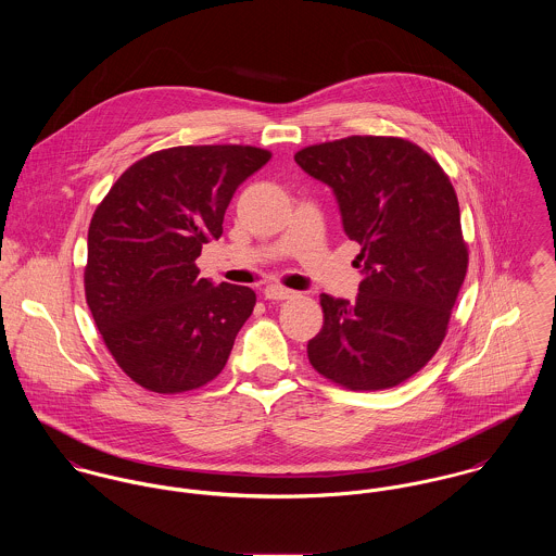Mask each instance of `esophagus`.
<instances>
[{
	"label": "esophagus",
	"instance_id": "34e87169",
	"mask_svg": "<svg viewBox=\"0 0 556 556\" xmlns=\"http://www.w3.org/2000/svg\"><path fill=\"white\" fill-rule=\"evenodd\" d=\"M263 295H265V300H271V302H282V300H291V298H295V291H289V289H282V287H276V285H271V287H265Z\"/></svg>",
	"mask_w": 556,
	"mask_h": 556
}]
</instances>
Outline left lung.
<instances>
[{
	"label": "left lung",
	"instance_id": "8db88e82",
	"mask_svg": "<svg viewBox=\"0 0 556 556\" xmlns=\"http://www.w3.org/2000/svg\"><path fill=\"white\" fill-rule=\"evenodd\" d=\"M295 162L333 190L342 229L362 245L357 300L320 295L308 359L349 390H388L441 346L467 276L458 197L439 162L396 137L311 146Z\"/></svg>",
	"mask_w": 556,
	"mask_h": 556
}]
</instances>
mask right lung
Here are the masks:
<instances>
[{
  "label": "right lung",
  "mask_w": 556,
  "mask_h": 556,
  "mask_svg": "<svg viewBox=\"0 0 556 556\" xmlns=\"http://www.w3.org/2000/svg\"><path fill=\"white\" fill-rule=\"evenodd\" d=\"M269 152L184 146L135 162L93 212L85 298L119 368L141 388L177 394L225 368L252 315L248 287L199 278L203 243L223 236L225 212Z\"/></svg>",
  "instance_id": "obj_1"
}]
</instances>
